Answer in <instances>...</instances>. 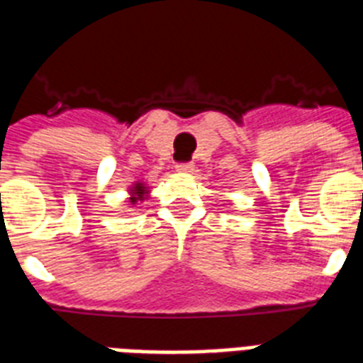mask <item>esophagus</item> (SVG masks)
Returning a JSON list of instances; mask_svg holds the SVG:
<instances>
[{
	"instance_id": "obj_1",
	"label": "esophagus",
	"mask_w": 363,
	"mask_h": 363,
	"mask_svg": "<svg viewBox=\"0 0 363 363\" xmlns=\"http://www.w3.org/2000/svg\"><path fill=\"white\" fill-rule=\"evenodd\" d=\"M193 168H195V164L189 163V161L176 164V170H178V172H193Z\"/></svg>"
}]
</instances>
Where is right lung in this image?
Segmentation results:
<instances>
[{
    "mask_svg": "<svg viewBox=\"0 0 363 363\" xmlns=\"http://www.w3.org/2000/svg\"><path fill=\"white\" fill-rule=\"evenodd\" d=\"M135 195H136V196H133L131 202H136V200H138V199H140V200L144 199V187H142V184H136Z\"/></svg>",
    "mask_w": 363,
    "mask_h": 363,
    "instance_id": "obj_1",
    "label": "right lung"
}]
</instances>
